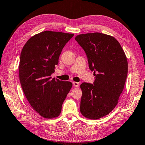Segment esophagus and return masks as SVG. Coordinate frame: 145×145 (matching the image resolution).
<instances>
[{"mask_svg": "<svg viewBox=\"0 0 145 145\" xmlns=\"http://www.w3.org/2000/svg\"><path fill=\"white\" fill-rule=\"evenodd\" d=\"M73 86L74 87H78V86H79V83L73 82Z\"/></svg>", "mask_w": 145, "mask_h": 145, "instance_id": "1", "label": "esophagus"}]
</instances>
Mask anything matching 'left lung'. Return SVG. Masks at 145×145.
<instances>
[{"mask_svg": "<svg viewBox=\"0 0 145 145\" xmlns=\"http://www.w3.org/2000/svg\"><path fill=\"white\" fill-rule=\"evenodd\" d=\"M75 39L86 52L89 68L96 76L93 85H80V112L86 118L96 120L109 114L118 104L128 73L127 57L118 41L110 35L86 33Z\"/></svg>", "mask_w": 145, "mask_h": 145, "instance_id": "1", "label": "left lung"}]
</instances>
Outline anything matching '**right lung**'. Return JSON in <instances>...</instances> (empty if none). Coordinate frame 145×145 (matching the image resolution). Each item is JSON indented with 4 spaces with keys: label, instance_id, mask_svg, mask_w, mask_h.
Listing matches in <instances>:
<instances>
[{
    "label": "right lung",
    "instance_id": "right-lung-1",
    "mask_svg": "<svg viewBox=\"0 0 145 145\" xmlns=\"http://www.w3.org/2000/svg\"><path fill=\"white\" fill-rule=\"evenodd\" d=\"M74 34L45 31L30 38L20 54L19 77L33 109L46 119L57 117L72 83L52 78L66 43Z\"/></svg>",
    "mask_w": 145,
    "mask_h": 145
}]
</instances>
